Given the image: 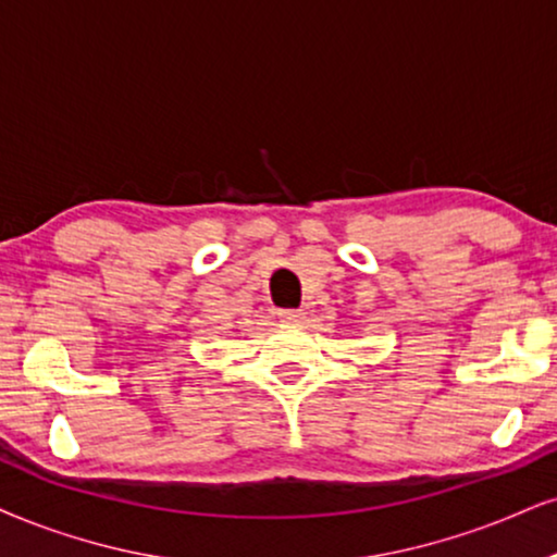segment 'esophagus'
<instances>
[{"mask_svg": "<svg viewBox=\"0 0 557 557\" xmlns=\"http://www.w3.org/2000/svg\"><path fill=\"white\" fill-rule=\"evenodd\" d=\"M278 320L281 322H301V320H305V312H301V310H278Z\"/></svg>", "mask_w": 557, "mask_h": 557, "instance_id": "34e87169", "label": "esophagus"}]
</instances>
